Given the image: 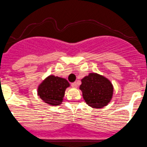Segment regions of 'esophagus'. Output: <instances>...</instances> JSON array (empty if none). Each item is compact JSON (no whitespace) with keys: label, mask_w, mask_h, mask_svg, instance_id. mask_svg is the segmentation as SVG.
<instances>
[{"label":"esophagus","mask_w":147,"mask_h":147,"mask_svg":"<svg viewBox=\"0 0 147 147\" xmlns=\"http://www.w3.org/2000/svg\"><path fill=\"white\" fill-rule=\"evenodd\" d=\"M71 86H72L73 88H77L78 86V84L76 82H74V83L71 84Z\"/></svg>","instance_id":"34e87169"}]
</instances>
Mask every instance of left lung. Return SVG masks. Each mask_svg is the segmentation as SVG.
I'll return each mask as SVG.
<instances>
[{"label":"left lung","mask_w":147,"mask_h":147,"mask_svg":"<svg viewBox=\"0 0 147 147\" xmlns=\"http://www.w3.org/2000/svg\"><path fill=\"white\" fill-rule=\"evenodd\" d=\"M79 89L84 100L93 108H102L110 103L113 98V84L105 76L97 73H90L82 79Z\"/></svg>","instance_id":"left-lung-1"}]
</instances>
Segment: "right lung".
Wrapping results in <instances>:
<instances>
[{
  "label": "right lung",
  "instance_id": "right-lung-1",
  "mask_svg": "<svg viewBox=\"0 0 147 147\" xmlns=\"http://www.w3.org/2000/svg\"><path fill=\"white\" fill-rule=\"evenodd\" d=\"M70 84L64 78L50 75L47 76L37 87V95L45 103L50 106L62 104L65 89Z\"/></svg>",
  "mask_w": 147,
  "mask_h": 147
}]
</instances>
